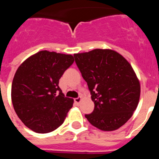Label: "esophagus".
I'll return each mask as SVG.
<instances>
[{"mask_svg":"<svg viewBox=\"0 0 159 159\" xmlns=\"http://www.w3.org/2000/svg\"><path fill=\"white\" fill-rule=\"evenodd\" d=\"M81 100H82L81 97H78V98H75V99H74V102H75L76 104H79V103L81 102Z\"/></svg>","mask_w":159,"mask_h":159,"instance_id":"34e87169","label":"esophagus"}]
</instances>
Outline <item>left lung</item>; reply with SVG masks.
<instances>
[{"label":"left lung","instance_id":"obj_1","mask_svg":"<svg viewBox=\"0 0 159 159\" xmlns=\"http://www.w3.org/2000/svg\"><path fill=\"white\" fill-rule=\"evenodd\" d=\"M74 57L95 103L85 117L102 130H117L128 121L139 101L140 84L134 70L110 49H94Z\"/></svg>","mask_w":159,"mask_h":159}]
</instances>
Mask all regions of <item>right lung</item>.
Returning <instances> with one entry per match:
<instances>
[{
    "instance_id": "add662e5",
    "label": "right lung",
    "mask_w": 159,
    "mask_h": 159,
    "mask_svg": "<svg viewBox=\"0 0 159 159\" xmlns=\"http://www.w3.org/2000/svg\"><path fill=\"white\" fill-rule=\"evenodd\" d=\"M74 62L71 55L40 51L18 67L12 102L20 119L36 133H48L64 123L73 99L64 96L59 80Z\"/></svg>"
}]
</instances>
